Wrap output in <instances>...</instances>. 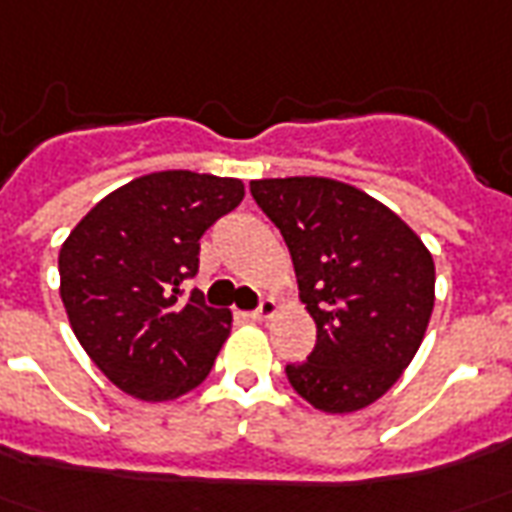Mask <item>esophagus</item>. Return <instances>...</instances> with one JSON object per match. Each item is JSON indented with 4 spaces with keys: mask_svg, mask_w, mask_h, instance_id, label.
<instances>
[{
    "mask_svg": "<svg viewBox=\"0 0 512 512\" xmlns=\"http://www.w3.org/2000/svg\"><path fill=\"white\" fill-rule=\"evenodd\" d=\"M277 310H280V302L268 296V299H263V302L257 305V310H252V318H255V321H268V318L277 316Z\"/></svg>",
    "mask_w": 512,
    "mask_h": 512,
    "instance_id": "esophagus-1",
    "label": "esophagus"
}]
</instances>
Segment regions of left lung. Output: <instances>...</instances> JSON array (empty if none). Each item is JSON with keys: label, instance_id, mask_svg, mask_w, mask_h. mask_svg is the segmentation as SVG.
I'll return each mask as SVG.
<instances>
[{"label": "left lung", "instance_id": "left-lung-1", "mask_svg": "<svg viewBox=\"0 0 512 512\" xmlns=\"http://www.w3.org/2000/svg\"><path fill=\"white\" fill-rule=\"evenodd\" d=\"M249 191L282 232L316 349L285 368L321 413L377 402L416 357L435 305L430 249L391 207L330 177L252 180Z\"/></svg>", "mask_w": 512, "mask_h": 512}]
</instances>
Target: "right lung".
Instances as JSON below:
<instances>
[{
  "label": "right lung",
  "mask_w": 512,
  "mask_h": 512,
  "mask_svg": "<svg viewBox=\"0 0 512 512\" xmlns=\"http://www.w3.org/2000/svg\"><path fill=\"white\" fill-rule=\"evenodd\" d=\"M244 182L155 171L96 202L60 246V299L96 368L141 402L202 385L230 338L232 313L180 285L196 277L199 238L244 199Z\"/></svg>",
  "instance_id": "1"
}]
</instances>
